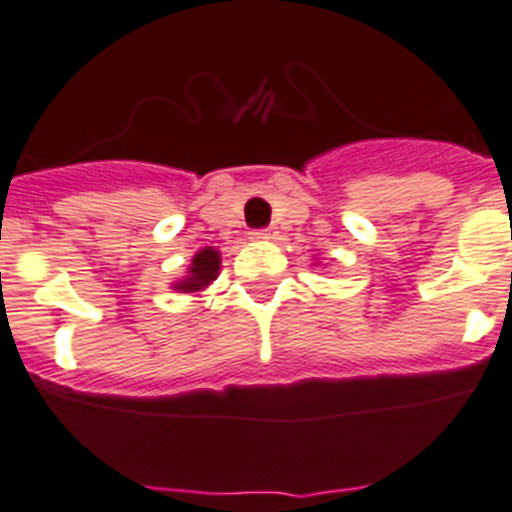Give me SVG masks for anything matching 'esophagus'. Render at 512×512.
<instances>
[{"instance_id":"1","label":"esophagus","mask_w":512,"mask_h":512,"mask_svg":"<svg viewBox=\"0 0 512 512\" xmlns=\"http://www.w3.org/2000/svg\"><path fill=\"white\" fill-rule=\"evenodd\" d=\"M272 229H257L255 232V240H272Z\"/></svg>"}]
</instances>
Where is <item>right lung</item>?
Segmentation results:
<instances>
[{
  "mask_svg": "<svg viewBox=\"0 0 512 512\" xmlns=\"http://www.w3.org/2000/svg\"><path fill=\"white\" fill-rule=\"evenodd\" d=\"M219 262H222L219 260V250H214V247L199 250L191 260L189 275L174 283V290H179V293H199V290H204L212 280H217Z\"/></svg>",
  "mask_w": 512,
  "mask_h": 512,
  "instance_id": "obj_1",
  "label": "right lung"
}]
</instances>
